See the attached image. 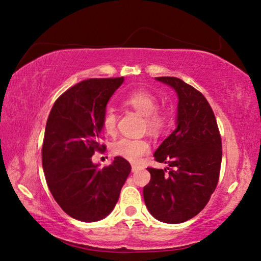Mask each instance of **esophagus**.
I'll return each instance as SVG.
<instances>
[{
    "label": "esophagus",
    "mask_w": 261,
    "mask_h": 261,
    "mask_svg": "<svg viewBox=\"0 0 261 261\" xmlns=\"http://www.w3.org/2000/svg\"><path fill=\"white\" fill-rule=\"evenodd\" d=\"M139 169H140V167H138V165L132 164V172H137Z\"/></svg>",
    "instance_id": "esophagus-1"
}]
</instances>
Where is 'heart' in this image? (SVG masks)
I'll return each instance as SVG.
<instances>
[{
    "label": "heart",
    "mask_w": 261,
    "mask_h": 261,
    "mask_svg": "<svg viewBox=\"0 0 261 261\" xmlns=\"http://www.w3.org/2000/svg\"><path fill=\"white\" fill-rule=\"evenodd\" d=\"M124 102L145 117L146 126L149 130L158 132L164 127L167 115L158 109V99L153 93L147 90H135L124 98ZM117 116L114 110H108L105 113L103 128L112 134L116 128ZM113 152L130 162H137L141 156L149 151V144L145 139L122 138L112 146Z\"/></svg>",
    "instance_id": "b5f03b06"
}]
</instances>
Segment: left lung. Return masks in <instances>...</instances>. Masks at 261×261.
Here are the masks:
<instances>
[{"label": "left lung", "instance_id": "left-lung-1", "mask_svg": "<svg viewBox=\"0 0 261 261\" xmlns=\"http://www.w3.org/2000/svg\"><path fill=\"white\" fill-rule=\"evenodd\" d=\"M176 92L175 129L154 151V159L169 168L152 169L144 187L150 215L177 224L204 208L218 184L222 145L215 114L207 99L176 77H155Z\"/></svg>", "mask_w": 261, "mask_h": 261}]
</instances>
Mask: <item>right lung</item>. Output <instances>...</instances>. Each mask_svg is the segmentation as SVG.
Returning a JSON list of instances; mask_svg holds the SVG:
<instances>
[{"mask_svg": "<svg viewBox=\"0 0 261 261\" xmlns=\"http://www.w3.org/2000/svg\"><path fill=\"white\" fill-rule=\"evenodd\" d=\"M124 83L92 78L78 83L55 101L46 121L42 167L55 201L69 217L96 222L112 212L130 173V164L115 156L106 168L91 156L102 151L100 135L108 102Z\"/></svg>", "mask_w": 261, "mask_h": 261, "instance_id": "obj_1", "label": "right lung"}]
</instances>
